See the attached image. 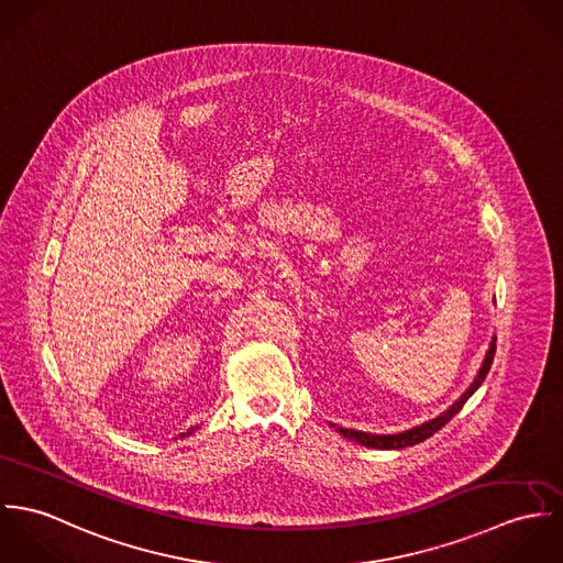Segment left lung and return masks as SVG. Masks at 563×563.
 Listing matches in <instances>:
<instances>
[{"label": "left lung", "mask_w": 563, "mask_h": 563, "mask_svg": "<svg viewBox=\"0 0 563 563\" xmlns=\"http://www.w3.org/2000/svg\"><path fill=\"white\" fill-rule=\"evenodd\" d=\"M494 351H496V338L492 340V344H489V349H487V355H485V360H483L482 371H479L477 379L471 384V388H468L457 401L453 402L442 416H438V418H433V420H429V422H424V424H420V427H413V429H409V431L397 433V435H371V433H362V431H353V429H344V427H335V431L342 433L344 438H349V440H353V442H357V444L371 446V449H405V446H413V444H418V442L431 438L435 431H440V429L464 407V402L468 401V399L475 395V390L482 386L483 379H485V375H487V371H489V366H492Z\"/></svg>", "instance_id": "1"}]
</instances>
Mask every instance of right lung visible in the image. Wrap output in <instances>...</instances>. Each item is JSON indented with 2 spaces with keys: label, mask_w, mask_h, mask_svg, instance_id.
<instances>
[{
  "label": "right lung",
  "mask_w": 563,
  "mask_h": 563,
  "mask_svg": "<svg viewBox=\"0 0 563 563\" xmlns=\"http://www.w3.org/2000/svg\"><path fill=\"white\" fill-rule=\"evenodd\" d=\"M188 433H192V429H190V431H188Z\"/></svg>",
  "instance_id": "add662e5"
}]
</instances>
